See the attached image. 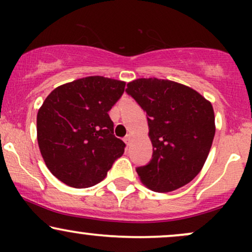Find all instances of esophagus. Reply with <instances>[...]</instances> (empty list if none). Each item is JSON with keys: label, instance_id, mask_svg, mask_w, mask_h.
<instances>
[{"label": "esophagus", "instance_id": "34e87169", "mask_svg": "<svg viewBox=\"0 0 252 252\" xmlns=\"http://www.w3.org/2000/svg\"><path fill=\"white\" fill-rule=\"evenodd\" d=\"M131 140H132V135H130V134H128L126 136V137H124V142H126V144H130Z\"/></svg>", "mask_w": 252, "mask_h": 252}]
</instances>
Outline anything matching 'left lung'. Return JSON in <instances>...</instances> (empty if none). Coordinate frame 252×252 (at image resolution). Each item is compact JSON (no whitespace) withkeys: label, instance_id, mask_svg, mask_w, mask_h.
<instances>
[{"label":"left lung","instance_id":"obj_1","mask_svg":"<svg viewBox=\"0 0 252 252\" xmlns=\"http://www.w3.org/2000/svg\"><path fill=\"white\" fill-rule=\"evenodd\" d=\"M128 92L147 112L153 158L136 169L154 192H172L200 173L216 132L212 104L184 84L158 78L128 83Z\"/></svg>","mask_w":252,"mask_h":252}]
</instances>
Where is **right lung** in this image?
I'll return each mask as SVG.
<instances>
[{"mask_svg": "<svg viewBox=\"0 0 252 252\" xmlns=\"http://www.w3.org/2000/svg\"><path fill=\"white\" fill-rule=\"evenodd\" d=\"M126 82L102 76L58 86L36 116L37 144L50 172L67 186L88 189L105 179L126 143L114 135L108 112Z\"/></svg>", "mask_w": 252, "mask_h": 252, "instance_id": "right-lung-1", "label": "right lung"}]
</instances>
